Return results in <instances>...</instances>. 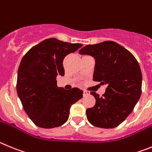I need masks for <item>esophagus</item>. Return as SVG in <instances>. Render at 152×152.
Returning <instances> with one entry per match:
<instances>
[{
	"mask_svg": "<svg viewBox=\"0 0 152 152\" xmlns=\"http://www.w3.org/2000/svg\"><path fill=\"white\" fill-rule=\"evenodd\" d=\"M83 96H86V95H88V94H89V93H88V91H86V90H83Z\"/></svg>",
	"mask_w": 152,
	"mask_h": 152,
	"instance_id": "esophagus-1",
	"label": "esophagus"
}]
</instances>
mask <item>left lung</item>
<instances>
[{
    "instance_id": "obj_1",
    "label": "left lung",
    "mask_w": 152,
    "mask_h": 152,
    "mask_svg": "<svg viewBox=\"0 0 152 152\" xmlns=\"http://www.w3.org/2000/svg\"><path fill=\"white\" fill-rule=\"evenodd\" d=\"M79 52L95 57L93 80L107 86L102 97L91 91L96 102L86 110L87 119L100 128L118 126L132 113L142 94V76L137 60L112 41L87 45Z\"/></svg>"
}]
</instances>
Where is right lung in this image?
I'll use <instances>...</instances> for the list:
<instances>
[{
  "label": "right lung",
  "instance_id": "right-lung-1",
  "mask_svg": "<svg viewBox=\"0 0 152 152\" xmlns=\"http://www.w3.org/2000/svg\"><path fill=\"white\" fill-rule=\"evenodd\" d=\"M83 46L54 38L33 46L23 56L17 74L16 91L24 110L36 126L50 129L68 120L71 105L83 97L77 88L65 90L56 77L64 76L63 61Z\"/></svg>",
  "mask_w": 152,
  "mask_h": 152
}]
</instances>
